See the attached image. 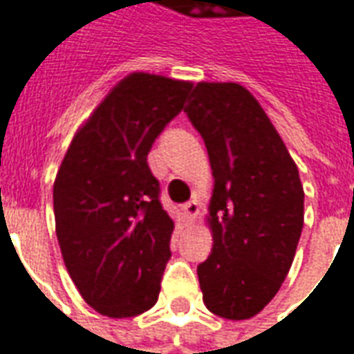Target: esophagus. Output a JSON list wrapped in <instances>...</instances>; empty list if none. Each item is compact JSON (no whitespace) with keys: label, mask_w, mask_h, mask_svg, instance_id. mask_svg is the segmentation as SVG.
Segmentation results:
<instances>
[{"label":"esophagus","mask_w":354,"mask_h":354,"mask_svg":"<svg viewBox=\"0 0 354 354\" xmlns=\"http://www.w3.org/2000/svg\"><path fill=\"white\" fill-rule=\"evenodd\" d=\"M181 214H183V218L187 219V221H192V219L196 218V214H198V202L196 201L185 202V204L181 206Z\"/></svg>","instance_id":"34e87169"}]
</instances>
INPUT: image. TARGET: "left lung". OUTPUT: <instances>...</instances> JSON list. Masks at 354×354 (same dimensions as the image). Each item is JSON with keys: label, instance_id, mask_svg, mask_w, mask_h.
I'll return each mask as SVG.
<instances>
[{"label": "left lung", "instance_id": "left-lung-1", "mask_svg": "<svg viewBox=\"0 0 354 354\" xmlns=\"http://www.w3.org/2000/svg\"><path fill=\"white\" fill-rule=\"evenodd\" d=\"M208 150L212 254L198 264L209 312L247 320L279 291L304 221L299 169L256 98L235 82H201L185 107Z\"/></svg>", "mask_w": 354, "mask_h": 354}]
</instances>
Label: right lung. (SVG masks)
I'll return each instance as SVG.
<instances>
[{"instance_id":"obj_1","label":"right lung","mask_w":354,"mask_h":354,"mask_svg":"<svg viewBox=\"0 0 354 354\" xmlns=\"http://www.w3.org/2000/svg\"><path fill=\"white\" fill-rule=\"evenodd\" d=\"M189 82L133 73L75 135L53 185L55 233L82 299L109 318L150 310L175 223L148 152L179 115Z\"/></svg>"}]
</instances>
